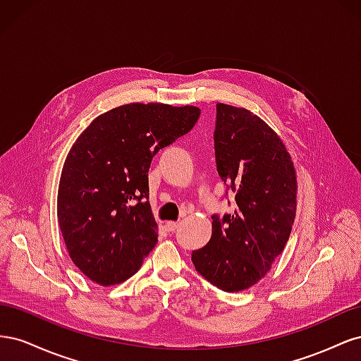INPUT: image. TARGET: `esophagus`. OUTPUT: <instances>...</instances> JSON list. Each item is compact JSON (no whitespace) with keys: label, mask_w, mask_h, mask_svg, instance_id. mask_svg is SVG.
Segmentation results:
<instances>
[{"label":"esophagus","mask_w":361,"mask_h":361,"mask_svg":"<svg viewBox=\"0 0 361 361\" xmlns=\"http://www.w3.org/2000/svg\"><path fill=\"white\" fill-rule=\"evenodd\" d=\"M179 227V224L178 223H174V221H169V223H166V231L167 232H170V233H173V232H176V228Z\"/></svg>","instance_id":"esophagus-1"}]
</instances>
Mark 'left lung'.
Returning <instances> with one entry per match:
<instances>
[{"mask_svg":"<svg viewBox=\"0 0 361 361\" xmlns=\"http://www.w3.org/2000/svg\"><path fill=\"white\" fill-rule=\"evenodd\" d=\"M214 149L218 176L236 207L212 215V236L194 250L195 271L226 292L264 277L285 248L297 209V176L290 155L264 120L244 108L216 104Z\"/></svg>","mask_w":361,"mask_h":361,"instance_id":"left-lung-1","label":"left lung"}]
</instances>
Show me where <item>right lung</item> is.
Segmentation results:
<instances>
[{
	"label": "right lung",
	"instance_id": "add662e5",
	"mask_svg": "<svg viewBox=\"0 0 361 361\" xmlns=\"http://www.w3.org/2000/svg\"><path fill=\"white\" fill-rule=\"evenodd\" d=\"M195 106L129 104L94 118L64 161L59 224L69 256L97 285L122 283L158 243L149 167L199 120Z\"/></svg>",
	"mask_w": 361,
	"mask_h": 361
}]
</instances>
